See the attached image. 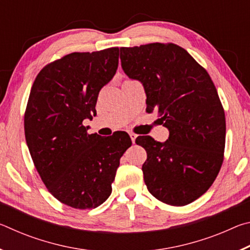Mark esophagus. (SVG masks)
<instances>
[{
  "label": "esophagus",
  "mask_w": 250,
  "mask_h": 250,
  "mask_svg": "<svg viewBox=\"0 0 250 250\" xmlns=\"http://www.w3.org/2000/svg\"><path fill=\"white\" fill-rule=\"evenodd\" d=\"M129 135H130L131 140H132V142L134 143V141H135V139H137V134H135V133H133V132H129Z\"/></svg>",
  "instance_id": "1"
}]
</instances>
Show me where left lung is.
Returning a JSON list of instances; mask_svg holds the SVG:
<instances>
[{
	"label": "left lung",
	"mask_w": 250,
	"mask_h": 250,
	"mask_svg": "<svg viewBox=\"0 0 250 250\" xmlns=\"http://www.w3.org/2000/svg\"><path fill=\"white\" fill-rule=\"evenodd\" d=\"M120 59L125 73L143 83L146 111H158L170 131L163 143L150 135L135 139L146 151V188L166 204L188 205L210 188L224 161L226 120L216 87L204 67L176 44L121 47Z\"/></svg>",
	"instance_id": "left-lung-1"
}]
</instances>
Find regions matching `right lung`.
Masks as SVG:
<instances>
[{"label": "right lung", "mask_w": 250, "mask_h": 250, "mask_svg": "<svg viewBox=\"0 0 250 250\" xmlns=\"http://www.w3.org/2000/svg\"><path fill=\"white\" fill-rule=\"evenodd\" d=\"M119 48L71 53L43 67L24 115L25 139L48 192L77 209L96 208L112 192L120 159L132 142L125 131L89 134L99 91L115 76Z\"/></svg>", "instance_id": "1"}]
</instances>
